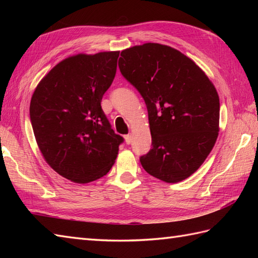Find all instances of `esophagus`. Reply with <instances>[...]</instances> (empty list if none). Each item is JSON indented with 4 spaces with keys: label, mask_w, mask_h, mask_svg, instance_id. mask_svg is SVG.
Returning <instances> with one entry per match:
<instances>
[{
    "label": "esophagus",
    "mask_w": 258,
    "mask_h": 258,
    "mask_svg": "<svg viewBox=\"0 0 258 258\" xmlns=\"http://www.w3.org/2000/svg\"><path fill=\"white\" fill-rule=\"evenodd\" d=\"M124 139H125V143L127 144V145H130V144H131V142H132V136H131L130 134L125 135V136H124Z\"/></svg>",
    "instance_id": "esophagus-1"
}]
</instances>
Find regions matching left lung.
<instances>
[{"instance_id": "obj_1", "label": "left lung", "mask_w": 258, "mask_h": 258, "mask_svg": "<svg viewBox=\"0 0 258 258\" xmlns=\"http://www.w3.org/2000/svg\"><path fill=\"white\" fill-rule=\"evenodd\" d=\"M118 68L149 113L152 149L140 157L152 176L177 183L196 172L218 136L220 97L210 79L183 53L146 43L120 53Z\"/></svg>"}]
</instances>
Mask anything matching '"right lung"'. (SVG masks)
Returning <instances> with one entry per match:
<instances>
[{
  "label": "right lung",
  "instance_id": "1",
  "mask_svg": "<svg viewBox=\"0 0 258 258\" xmlns=\"http://www.w3.org/2000/svg\"><path fill=\"white\" fill-rule=\"evenodd\" d=\"M118 55L101 52L65 58L33 93L30 118L38 149L54 171L72 182L90 183L107 174L124 142L101 106Z\"/></svg>",
  "mask_w": 258,
  "mask_h": 258
}]
</instances>
